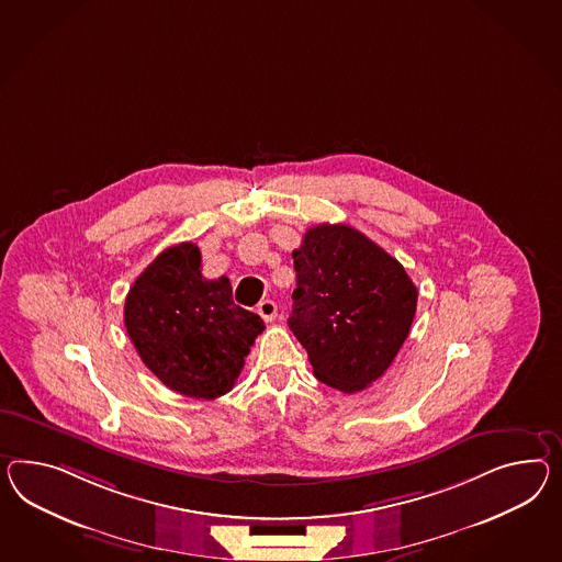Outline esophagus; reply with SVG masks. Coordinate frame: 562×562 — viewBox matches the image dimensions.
Here are the masks:
<instances>
[{
  "instance_id": "34e87169",
  "label": "esophagus",
  "mask_w": 562,
  "mask_h": 562,
  "mask_svg": "<svg viewBox=\"0 0 562 562\" xmlns=\"http://www.w3.org/2000/svg\"><path fill=\"white\" fill-rule=\"evenodd\" d=\"M257 312H259V316L265 322H273L274 317H277V303L273 300H265V302L259 303Z\"/></svg>"
}]
</instances>
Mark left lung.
Instances as JSON below:
<instances>
[{
	"instance_id": "1",
	"label": "left lung",
	"mask_w": 562,
	"mask_h": 562,
	"mask_svg": "<svg viewBox=\"0 0 562 562\" xmlns=\"http://www.w3.org/2000/svg\"><path fill=\"white\" fill-rule=\"evenodd\" d=\"M297 288L289 328L328 387L357 393L397 357L417 289L400 260L346 224H319L293 250Z\"/></svg>"
}]
</instances>
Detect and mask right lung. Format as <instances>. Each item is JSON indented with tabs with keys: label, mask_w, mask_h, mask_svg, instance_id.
<instances>
[{
	"label": "right lung",
	"mask_w": 562,
	"mask_h": 562,
	"mask_svg": "<svg viewBox=\"0 0 562 562\" xmlns=\"http://www.w3.org/2000/svg\"><path fill=\"white\" fill-rule=\"evenodd\" d=\"M124 326L146 367L195 400L228 393L265 330L260 316L234 303L228 277H203L202 252L191 243L169 246L138 274Z\"/></svg>",
	"instance_id": "right-lung-1"
}]
</instances>
